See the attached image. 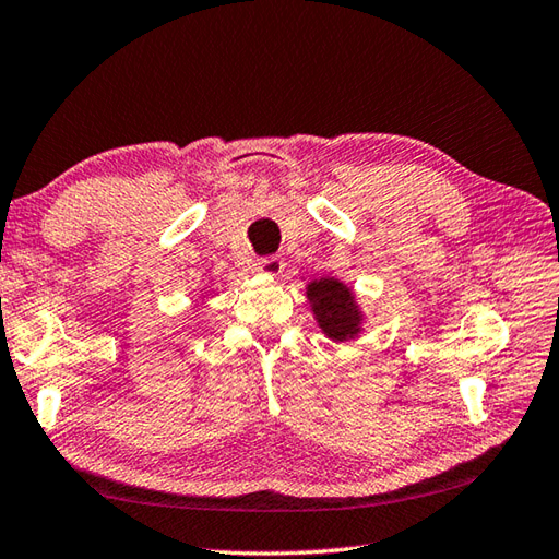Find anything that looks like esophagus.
Segmentation results:
<instances>
[{"instance_id":"esophagus-1","label":"esophagus","mask_w":559,"mask_h":559,"mask_svg":"<svg viewBox=\"0 0 559 559\" xmlns=\"http://www.w3.org/2000/svg\"><path fill=\"white\" fill-rule=\"evenodd\" d=\"M283 269H285V264H283L281 257H262V260L254 262L257 274H264V276L276 278V276L283 274Z\"/></svg>"}]
</instances>
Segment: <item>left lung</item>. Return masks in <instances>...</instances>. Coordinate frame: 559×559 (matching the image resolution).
I'll list each match as a JSON object with an SVG mask.
<instances>
[{
	"label": "left lung",
	"mask_w": 559,
	"mask_h": 559,
	"mask_svg": "<svg viewBox=\"0 0 559 559\" xmlns=\"http://www.w3.org/2000/svg\"><path fill=\"white\" fill-rule=\"evenodd\" d=\"M307 299L323 335L333 342H347L361 335L364 311L347 283L331 276L313 278L307 285Z\"/></svg>",
	"instance_id": "left-lung-1"
}]
</instances>
